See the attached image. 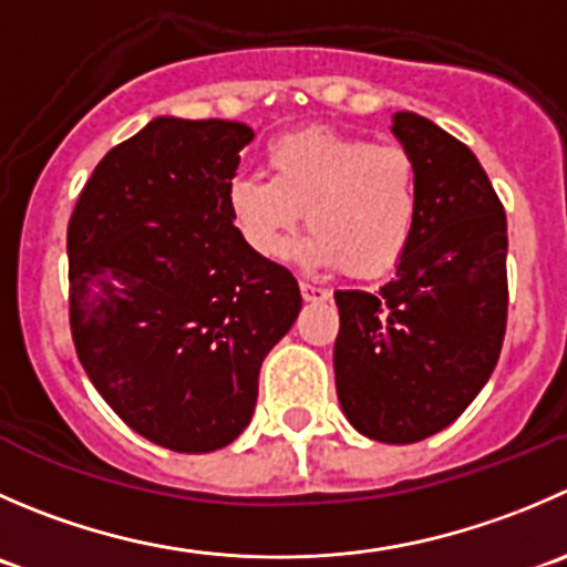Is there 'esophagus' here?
I'll use <instances>...</instances> for the list:
<instances>
[{
	"mask_svg": "<svg viewBox=\"0 0 567 567\" xmlns=\"http://www.w3.org/2000/svg\"><path fill=\"white\" fill-rule=\"evenodd\" d=\"M299 288H301V296H305V301H327L329 299V290L327 288H321V285L307 282V279H301Z\"/></svg>",
	"mask_w": 567,
	"mask_h": 567,
	"instance_id": "obj_1",
	"label": "esophagus"
}]
</instances>
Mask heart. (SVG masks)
Returning <instances> with one entry per match:
<instances>
[{"label": "heart", "mask_w": 567, "mask_h": 567, "mask_svg": "<svg viewBox=\"0 0 567 567\" xmlns=\"http://www.w3.org/2000/svg\"><path fill=\"white\" fill-rule=\"evenodd\" d=\"M260 174L227 185V210L255 255L277 257L307 210L301 257L351 279H379L404 257L417 221V163L401 144L310 126L268 141Z\"/></svg>", "instance_id": "1"}]
</instances>
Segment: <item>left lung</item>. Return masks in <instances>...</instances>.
Instances as JSON below:
<instances>
[{"mask_svg":"<svg viewBox=\"0 0 567 567\" xmlns=\"http://www.w3.org/2000/svg\"><path fill=\"white\" fill-rule=\"evenodd\" d=\"M393 135L417 163L421 205L395 277L334 290V384L346 417L379 443L446 430L496 368L507 332V216L474 152L417 113Z\"/></svg>","mask_w":567,"mask_h":567,"instance_id":"left-lung-1","label":"left lung"}]
</instances>
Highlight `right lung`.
Here are the masks:
<instances>
[{
    "mask_svg": "<svg viewBox=\"0 0 567 567\" xmlns=\"http://www.w3.org/2000/svg\"><path fill=\"white\" fill-rule=\"evenodd\" d=\"M255 132L150 121L93 168L69 221V323L93 388L137 435L179 454L229 446L251 421L299 282L255 255L227 185Z\"/></svg>",
    "mask_w": 567,
    "mask_h": 567,
    "instance_id": "obj_1",
    "label": "right lung"
}]
</instances>
